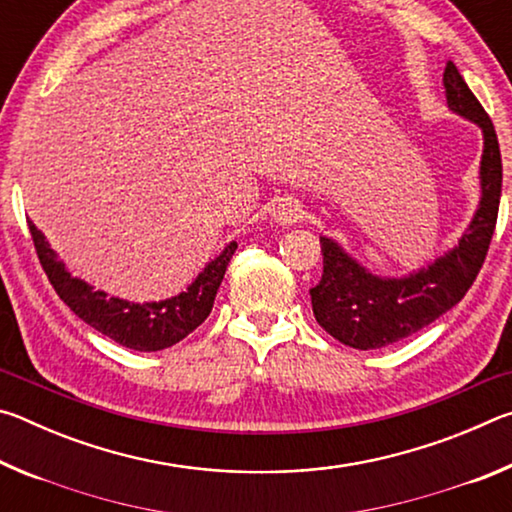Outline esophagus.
<instances>
[{
  "label": "esophagus",
  "mask_w": 512,
  "mask_h": 512,
  "mask_svg": "<svg viewBox=\"0 0 512 512\" xmlns=\"http://www.w3.org/2000/svg\"><path fill=\"white\" fill-rule=\"evenodd\" d=\"M271 216L275 223L280 225H293L302 219V210H300V203L296 198L291 196H282V198H275L273 205H271Z\"/></svg>",
  "instance_id": "esophagus-1"
}]
</instances>
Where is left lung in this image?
<instances>
[{"label":"left lung","mask_w":512,"mask_h":512,"mask_svg":"<svg viewBox=\"0 0 512 512\" xmlns=\"http://www.w3.org/2000/svg\"><path fill=\"white\" fill-rule=\"evenodd\" d=\"M443 85L449 110L470 119L483 133L479 207L454 248L402 277L372 273L345 253L339 241L320 237L323 277L309 289L311 307L318 325L354 350L384 348L443 316L463 300L488 255L501 198L497 133L452 60H447Z\"/></svg>","instance_id":"1"}]
</instances>
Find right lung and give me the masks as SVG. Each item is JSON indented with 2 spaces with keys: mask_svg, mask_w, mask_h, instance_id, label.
Listing matches in <instances>:
<instances>
[{
  "mask_svg": "<svg viewBox=\"0 0 512 512\" xmlns=\"http://www.w3.org/2000/svg\"><path fill=\"white\" fill-rule=\"evenodd\" d=\"M29 230L40 264L60 300L97 332L137 352L171 348L210 316L225 268L237 250V241H230L221 255L207 262L196 280L178 296L158 302H131L108 296L106 291H97L81 277H74L60 262L56 250L49 246L47 237L36 228V223L29 221Z\"/></svg>",
  "mask_w": 512,
  "mask_h": 512,
  "instance_id": "obj_1",
  "label": "right lung"
}]
</instances>
